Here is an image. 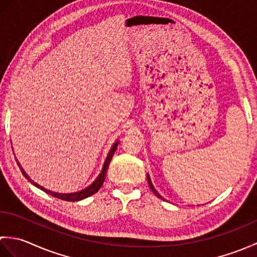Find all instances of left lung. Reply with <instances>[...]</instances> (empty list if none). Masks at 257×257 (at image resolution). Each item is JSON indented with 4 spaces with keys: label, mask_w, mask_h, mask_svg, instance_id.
<instances>
[{
    "label": "left lung",
    "mask_w": 257,
    "mask_h": 257,
    "mask_svg": "<svg viewBox=\"0 0 257 257\" xmlns=\"http://www.w3.org/2000/svg\"><path fill=\"white\" fill-rule=\"evenodd\" d=\"M147 179H148V183H149V187H150V189H151V191H152V192H154L157 196H158V198H159V199H161V200H165V199H163L162 198V196L159 194V192H158V191L155 189V187H154V184H152V182H151V180H150V177H149V174H147Z\"/></svg>",
    "instance_id": "8db88e82"
}]
</instances>
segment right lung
Returning <instances> with one entry per match:
<instances>
[{"mask_svg": "<svg viewBox=\"0 0 257 257\" xmlns=\"http://www.w3.org/2000/svg\"><path fill=\"white\" fill-rule=\"evenodd\" d=\"M118 145H119V140H117L116 143H113V145L111 146V148H110V150H109L108 155H107L106 160H105V162H103V166H102L101 171H100L99 174H98V177L96 178L95 181L92 182L91 184H89L87 188H85V189H83V190H80V191H77V192H73V193H58V192H54V191L45 189L44 187H42V185L37 184L36 182L33 181V180L29 177V174H27V173L24 171V169L22 168V166L20 165L19 161H18V165H19V167H20V169H21L22 173H23V176H24L27 180H29V181H30L33 185H35L36 188L41 189L42 191H44V192H46L47 194H51V195H53V196H55V198H57V199H61V200H64V201H69V202H76V201L84 200V199H86V198H88V196H90V195H92V194H95V193L97 192V191L101 188V185H102L103 181H105V178H106V174H107V170H108L109 163H110V161H111V159H112L113 154H114V152H116V149H117Z\"/></svg>", "mask_w": 257, "mask_h": 257, "instance_id": "add662e5", "label": "right lung"}]
</instances>
